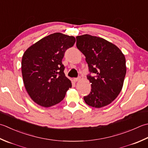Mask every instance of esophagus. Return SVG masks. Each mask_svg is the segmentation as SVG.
<instances>
[{"instance_id": "esophagus-1", "label": "esophagus", "mask_w": 148, "mask_h": 148, "mask_svg": "<svg viewBox=\"0 0 148 148\" xmlns=\"http://www.w3.org/2000/svg\"><path fill=\"white\" fill-rule=\"evenodd\" d=\"M79 80H80V77H76V78H74V79H73V82H77Z\"/></svg>"}]
</instances>
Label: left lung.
I'll use <instances>...</instances> for the list:
<instances>
[{
	"instance_id": "1",
	"label": "left lung",
	"mask_w": 148,
	"mask_h": 148,
	"mask_svg": "<svg viewBox=\"0 0 148 148\" xmlns=\"http://www.w3.org/2000/svg\"><path fill=\"white\" fill-rule=\"evenodd\" d=\"M77 48L85 55L91 92L83 97L88 105L99 108L110 104L122 90L126 73V59L116 45L100 37L76 36Z\"/></svg>"
}]
</instances>
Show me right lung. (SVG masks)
<instances>
[{"instance_id":"add662e5","label":"right lung","mask_w":148,"mask_h":148,"mask_svg":"<svg viewBox=\"0 0 148 148\" xmlns=\"http://www.w3.org/2000/svg\"><path fill=\"white\" fill-rule=\"evenodd\" d=\"M76 39L60 33L43 38L23 54L22 74L26 91L34 102L50 107L61 102L72 86L62 59Z\"/></svg>"}]
</instances>
